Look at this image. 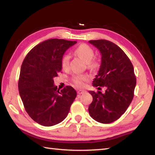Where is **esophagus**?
I'll return each instance as SVG.
<instances>
[{
  "mask_svg": "<svg viewBox=\"0 0 155 155\" xmlns=\"http://www.w3.org/2000/svg\"><path fill=\"white\" fill-rule=\"evenodd\" d=\"M84 93H85V91H83V90H78V91H77V93H78V94H84Z\"/></svg>",
  "mask_w": 155,
  "mask_h": 155,
  "instance_id": "1",
  "label": "esophagus"
}]
</instances>
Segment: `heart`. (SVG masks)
I'll list each match as a JSON object with an SVG mask.
<instances>
[{"mask_svg":"<svg viewBox=\"0 0 155 155\" xmlns=\"http://www.w3.org/2000/svg\"><path fill=\"white\" fill-rule=\"evenodd\" d=\"M75 53L87 62V67L91 70H96L100 66V63L96 58H94V51L89 45L81 44L75 49ZM70 55L64 54L61 58V66L64 70H67L70 64ZM89 79V76L87 74H77L73 76L74 83L78 87H83L84 82Z\"/></svg>","mask_w":155,"mask_h":155,"instance_id":"heart-1","label":"heart"}]
</instances>
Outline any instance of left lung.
Listing matches in <instances>:
<instances>
[{"instance_id": "obj_1", "label": "left lung", "mask_w": 155, "mask_h": 155, "mask_svg": "<svg viewBox=\"0 0 155 155\" xmlns=\"http://www.w3.org/2000/svg\"><path fill=\"white\" fill-rule=\"evenodd\" d=\"M89 42L102 56L100 69L93 85L106 87V91L104 93L89 91L93 99L88 113L98 123L108 124L118 119L133 101L137 83L134 68L127 55L113 42L103 39Z\"/></svg>"}]
</instances>
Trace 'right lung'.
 <instances>
[{
  "mask_svg": "<svg viewBox=\"0 0 155 155\" xmlns=\"http://www.w3.org/2000/svg\"><path fill=\"white\" fill-rule=\"evenodd\" d=\"M77 43L64 39L45 41L32 48L21 68L18 91L26 111L42 126L60 123L68 115L77 92L71 86L59 91L53 78L62 70L65 51Z\"/></svg>",
  "mask_w": 155,
  "mask_h": 155,
  "instance_id": "right-lung-1",
  "label": "right lung"
}]
</instances>
